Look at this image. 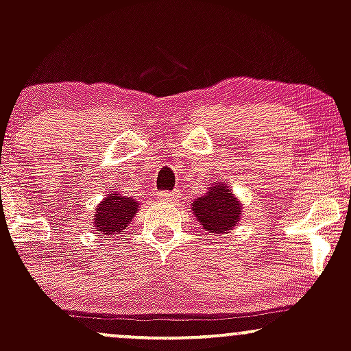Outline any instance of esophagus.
Segmentation results:
<instances>
[{"label":"esophagus","instance_id":"obj_1","mask_svg":"<svg viewBox=\"0 0 351 351\" xmlns=\"http://www.w3.org/2000/svg\"><path fill=\"white\" fill-rule=\"evenodd\" d=\"M156 199L163 201V203H175V201H178V193H175V191H160L158 195H156Z\"/></svg>","mask_w":351,"mask_h":351}]
</instances>
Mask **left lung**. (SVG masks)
<instances>
[{
	"mask_svg": "<svg viewBox=\"0 0 351 351\" xmlns=\"http://www.w3.org/2000/svg\"><path fill=\"white\" fill-rule=\"evenodd\" d=\"M191 209L204 231L228 234L241 221L243 204L232 195L226 181H215L209 191L193 203Z\"/></svg>",
	"mask_w": 351,
	"mask_h": 351,
	"instance_id": "8db88e82",
	"label": "left lung"
}]
</instances>
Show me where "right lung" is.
<instances>
[{"label": "right lung", "mask_w": 351, "mask_h": 351, "mask_svg": "<svg viewBox=\"0 0 351 351\" xmlns=\"http://www.w3.org/2000/svg\"><path fill=\"white\" fill-rule=\"evenodd\" d=\"M136 209H138V201L130 196L108 193L107 198H104L102 203L95 208L94 226L106 236L120 234L132 223Z\"/></svg>", "instance_id": "1"}]
</instances>
